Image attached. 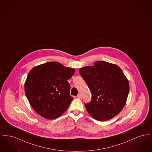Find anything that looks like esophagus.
I'll list each match as a JSON object with an SVG mask.
<instances>
[{
	"label": "esophagus",
	"instance_id": "34e87169",
	"mask_svg": "<svg viewBox=\"0 0 152 152\" xmlns=\"http://www.w3.org/2000/svg\"><path fill=\"white\" fill-rule=\"evenodd\" d=\"M77 97L79 98V99H81V98H82V96H81V94H77Z\"/></svg>",
	"mask_w": 152,
	"mask_h": 152
}]
</instances>
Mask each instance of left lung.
<instances>
[{"label": "left lung", "mask_w": 152, "mask_h": 152, "mask_svg": "<svg viewBox=\"0 0 152 152\" xmlns=\"http://www.w3.org/2000/svg\"><path fill=\"white\" fill-rule=\"evenodd\" d=\"M79 73L87 83L92 100L85 104L89 114L98 121L109 120L124 107L129 91V81L121 69L104 61L80 68Z\"/></svg>", "instance_id": "left-lung-1"}]
</instances>
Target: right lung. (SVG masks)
Segmentation results:
<instances>
[{
  "instance_id": "1",
  "label": "right lung",
  "mask_w": 152,
  "mask_h": 152,
  "mask_svg": "<svg viewBox=\"0 0 152 152\" xmlns=\"http://www.w3.org/2000/svg\"><path fill=\"white\" fill-rule=\"evenodd\" d=\"M75 72L72 68L52 61L37 65L28 73L24 84L27 98L39 115L52 120L63 115L73 98L68 80Z\"/></svg>"
}]
</instances>
